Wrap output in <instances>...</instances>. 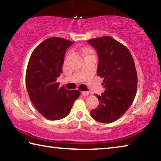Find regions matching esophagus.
Masks as SVG:
<instances>
[{"mask_svg": "<svg viewBox=\"0 0 161 161\" xmlns=\"http://www.w3.org/2000/svg\"><path fill=\"white\" fill-rule=\"evenodd\" d=\"M89 94L88 92H81V95L84 97H87Z\"/></svg>", "mask_w": 161, "mask_h": 161, "instance_id": "obj_1", "label": "esophagus"}]
</instances>
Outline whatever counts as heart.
Here are the masks:
<instances>
[{
	"label": "heart",
	"mask_w": 161,
	"mask_h": 161,
	"mask_svg": "<svg viewBox=\"0 0 161 161\" xmlns=\"http://www.w3.org/2000/svg\"><path fill=\"white\" fill-rule=\"evenodd\" d=\"M81 51H82V53H84V54H88V53H89L91 52L90 50H88V49H83V50H81Z\"/></svg>",
	"instance_id": "1"
}]
</instances>
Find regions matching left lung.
I'll return each mask as SVG.
<instances>
[{
  "label": "left lung",
  "instance_id": "1",
  "mask_svg": "<svg viewBox=\"0 0 161 161\" xmlns=\"http://www.w3.org/2000/svg\"><path fill=\"white\" fill-rule=\"evenodd\" d=\"M98 55L97 76L103 78L106 90L97 108L90 111L97 121L109 124L123 116L134 100L137 73L131 54L126 47L108 36L88 40Z\"/></svg>",
  "mask_w": 161,
  "mask_h": 161
}]
</instances>
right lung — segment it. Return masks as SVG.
<instances>
[{
	"label": "right lung",
	"instance_id": "add662e5",
	"mask_svg": "<svg viewBox=\"0 0 161 161\" xmlns=\"http://www.w3.org/2000/svg\"><path fill=\"white\" fill-rule=\"evenodd\" d=\"M74 42L53 37L35 49L27 67L25 84L32 104L49 120H59L69 114L80 93L59 87L56 81L60 76L65 53Z\"/></svg>",
	"mask_w": 161,
	"mask_h": 161
}]
</instances>
